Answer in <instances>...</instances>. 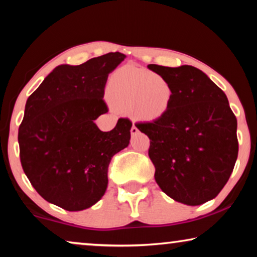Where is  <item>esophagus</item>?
<instances>
[{"label": "esophagus", "mask_w": 257, "mask_h": 257, "mask_svg": "<svg viewBox=\"0 0 257 257\" xmlns=\"http://www.w3.org/2000/svg\"><path fill=\"white\" fill-rule=\"evenodd\" d=\"M131 133H132V136H136V135H138V133H139V130L137 128V126L135 124H133L132 128H131Z\"/></svg>", "instance_id": "esophagus-1"}]
</instances>
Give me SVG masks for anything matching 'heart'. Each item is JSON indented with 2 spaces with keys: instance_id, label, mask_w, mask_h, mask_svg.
<instances>
[{
  "instance_id": "1",
  "label": "heart",
  "mask_w": 257,
  "mask_h": 257,
  "mask_svg": "<svg viewBox=\"0 0 257 257\" xmlns=\"http://www.w3.org/2000/svg\"><path fill=\"white\" fill-rule=\"evenodd\" d=\"M173 87L164 76L138 68H121L111 76L107 97L136 120L156 121L170 111Z\"/></svg>"
}]
</instances>
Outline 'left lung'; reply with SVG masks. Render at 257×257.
<instances>
[{
	"label": "left lung",
	"mask_w": 257,
	"mask_h": 257,
	"mask_svg": "<svg viewBox=\"0 0 257 257\" xmlns=\"http://www.w3.org/2000/svg\"><path fill=\"white\" fill-rule=\"evenodd\" d=\"M173 87L170 111L136 124L151 140L150 159L165 194L188 206L215 198L237 159V120L227 96L201 70L147 65Z\"/></svg>",
	"instance_id": "8db88e82"
}]
</instances>
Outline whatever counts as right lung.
<instances>
[{"label": "right lung", "instance_id": "add662e5", "mask_svg": "<svg viewBox=\"0 0 257 257\" xmlns=\"http://www.w3.org/2000/svg\"><path fill=\"white\" fill-rule=\"evenodd\" d=\"M124 58L108 52L56 66L28 98L19 128L21 164L38 194L63 209L78 212L99 201L112 157L128 146V119H119L110 132L94 122L107 112L105 84Z\"/></svg>", "mask_w": 257, "mask_h": 257}]
</instances>
